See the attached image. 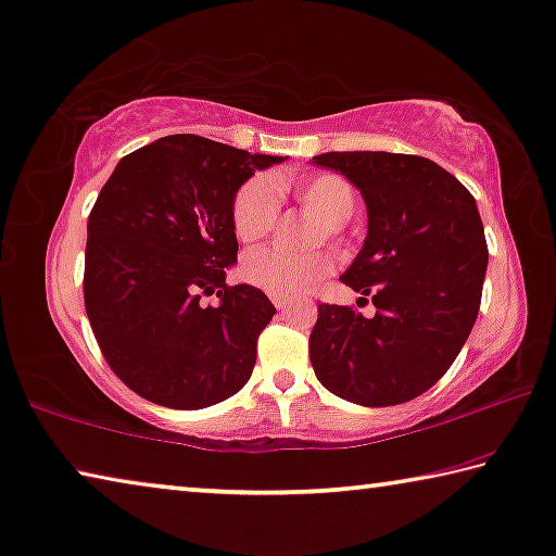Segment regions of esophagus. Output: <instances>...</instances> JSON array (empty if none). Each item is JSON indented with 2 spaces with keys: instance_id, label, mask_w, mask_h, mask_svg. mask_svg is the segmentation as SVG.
<instances>
[{
  "instance_id": "1",
  "label": "esophagus",
  "mask_w": 556,
  "mask_h": 556,
  "mask_svg": "<svg viewBox=\"0 0 556 556\" xmlns=\"http://www.w3.org/2000/svg\"><path fill=\"white\" fill-rule=\"evenodd\" d=\"M271 304L277 306V309H287L289 304H292V300L289 296H279V294H271Z\"/></svg>"
}]
</instances>
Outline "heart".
<instances>
[{
  "instance_id": "obj_1",
  "label": "heart",
  "mask_w": 556,
  "mask_h": 556,
  "mask_svg": "<svg viewBox=\"0 0 556 556\" xmlns=\"http://www.w3.org/2000/svg\"><path fill=\"white\" fill-rule=\"evenodd\" d=\"M296 202L302 210L327 229L329 237H337V229L344 227L357 210V192L339 174H317L296 185ZM279 214L277 187L267 177H254L239 187L231 202V229L242 244H254L264 239L275 227ZM329 254H312L304 260H292L277 250H254L244 256L242 277L252 287L267 294L300 296L306 289L319 285L331 271Z\"/></svg>"
}]
</instances>
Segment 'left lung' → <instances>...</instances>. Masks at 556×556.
I'll list each match as a JSON object with an SVG mask.
<instances>
[{
    "instance_id": "1",
    "label": "left lung",
    "mask_w": 556,
    "mask_h": 556,
    "mask_svg": "<svg viewBox=\"0 0 556 556\" xmlns=\"http://www.w3.org/2000/svg\"><path fill=\"white\" fill-rule=\"evenodd\" d=\"M367 204V239L342 279L377 306L319 304L309 337L314 375L362 407H392L434 387L475 327L490 252L475 197L432 160L327 152Z\"/></svg>"
}]
</instances>
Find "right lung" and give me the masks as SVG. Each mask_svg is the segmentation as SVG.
Returning a JSON list of instances; mask_svg holds the SVG:
<instances>
[{
  "label": "right lung",
  "instance_id": "obj_1",
  "mask_svg": "<svg viewBox=\"0 0 556 556\" xmlns=\"http://www.w3.org/2000/svg\"><path fill=\"white\" fill-rule=\"evenodd\" d=\"M285 156L172 135L119 160L87 222L85 306L104 359L131 392L202 409L252 377L277 309L262 289L227 287L237 264L231 202ZM220 304L204 307L202 293Z\"/></svg>",
  "mask_w": 556,
  "mask_h": 556
}]
</instances>
